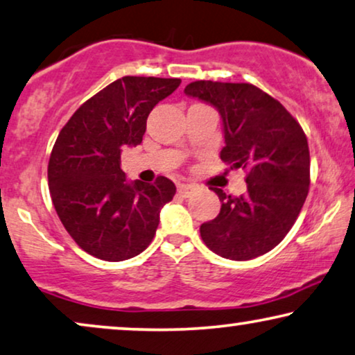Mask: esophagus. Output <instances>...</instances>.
<instances>
[{
    "label": "esophagus",
    "mask_w": 355,
    "mask_h": 355,
    "mask_svg": "<svg viewBox=\"0 0 355 355\" xmlns=\"http://www.w3.org/2000/svg\"><path fill=\"white\" fill-rule=\"evenodd\" d=\"M193 189H194V187H193V184H189V183H180L178 184V193L184 198H188L189 194L193 193Z\"/></svg>",
    "instance_id": "esophagus-1"
}]
</instances>
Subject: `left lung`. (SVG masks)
I'll return each instance as SVG.
<instances>
[{
    "mask_svg": "<svg viewBox=\"0 0 355 355\" xmlns=\"http://www.w3.org/2000/svg\"><path fill=\"white\" fill-rule=\"evenodd\" d=\"M184 94L211 104L222 117L225 146L220 159L248 171V191L227 196L212 188L222 207L202 223V241L218 256L249 261L272 251L296 222L309 193L311 156L296 119L251 83L198 80Z\"/></svg>",
    "mask_w": 355,
    "mask_h": 355,
    "instance_id": "8db88e82",
    "label": "left lung"
}]
</instances>
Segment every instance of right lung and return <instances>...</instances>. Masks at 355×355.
Here are the masks:
<instances>
[{
  "label": "right lung",
  "instance_id": "right-lung-1",
  "mask_svg": "<svg viewBox=\"0 0 355 355\" xmlns=\"http://www.w3.org/2000/svg\"><path fill=\"white\" fill-rule=\"evenodd\" d=\"M180 83L119 78L85 101L59 132L48 164L49 193L64 228L85 252L121 262L153 241L161 209L177 188L166 177L128 182L121 153L143 141L149 112Z\"/></svg>",
  "mask_w": 355,
  "mask_h": 355
}]
</instances>
